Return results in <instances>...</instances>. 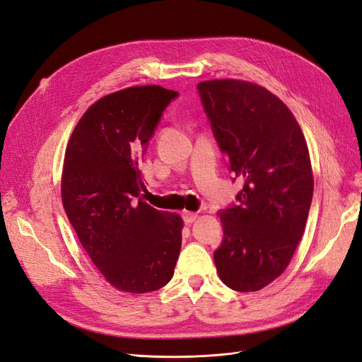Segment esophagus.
Wrapping results in <instances>:
<instances>
[{
    "instance_id": "34e87169",
    "label": "esophagus",
    "mask_w": 362,
    "mask_h": 362,
    "mask_svg": "<svg viewBox=\"0 0 362 362\" xmlns=\"http://www.w3.org/2000/svg\"><path fill=\"white\" fill-rule=\"evenodd\" d=\"M196 218H198V214L196 213H192V211H184L182 213V221H184V223H187V225H190V223H193Z\"/></svg>"
}]
</instances>
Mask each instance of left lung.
Wrapping results in <instances>:
<instances>
[{
	"label": "left lung",
	"instance_id": "left-lung-1",
	"mask_svg": "<svg viewBox=\"0 0 362 362\" xmlns=\"http://www.w3.org/2000/svg\"><path fill=\"white\" fill-rule=\"evenodd\" d=\"M198 92L228 170L243 180L221 211L217 273L229 288L257 291L286 270L302 238L314 189L308 146L288 107L264 87L211 80Z\"/></svg>",
	"mask_w": 362,
	"mask_h": 362
}]
</instances>
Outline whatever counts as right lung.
Returning a JSON list of instances; mask_svg holds the SVG:
<instances>
[{
    "instance_id": "obj_1",
    "label": "right lung",
    "mask_w": 362,
    "mask_h": 362,
    "mask_svg": "<svg viewBox=\"0 0 362 362\" xmlns=\"http://www.w3.org/2000/svg\"><path fill=\"white\" fill-rule=\"evenodd\" d=\"M178 92L128 87L96 101L64 154L63 206L87 255L120 291H156L172 279L182 218L144 202L139 170L149 140Z\"/></svg>"
}]
</instances>
